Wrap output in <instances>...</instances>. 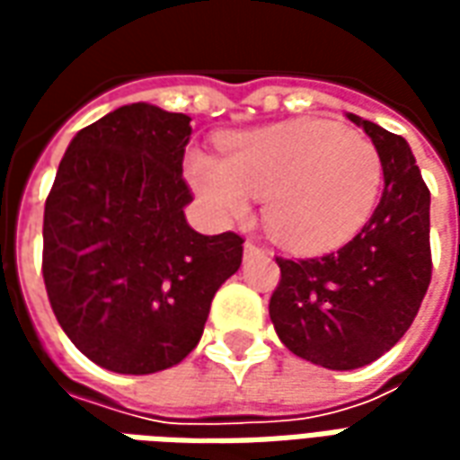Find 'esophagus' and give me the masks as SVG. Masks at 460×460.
<instances>
[{"instance_id":"1","label":"esophagus","mask_w":460,"mask_h":460,"mask_svg":"<svg viewBox=\"0 0 460 460\" xmlns=\"http://www.w3.org/2000/svg\"><path fill=\"white\" fill-rule=\"evenodd\" d=\"M256 251H259V246H256V241H253V239H249L246 243H243V253H246V256L256 253Z\"/></svg>"}]
</instances>
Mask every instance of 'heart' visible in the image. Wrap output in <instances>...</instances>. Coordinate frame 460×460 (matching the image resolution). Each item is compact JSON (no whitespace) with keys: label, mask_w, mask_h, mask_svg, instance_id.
<instances>
[{"label":"heart","mask_w":460,"mask_h":460,"mask_svg":"<svg viewBox=\"0 0 460 460\" xmlns=\"http://www.w3.org/2000/svg\"><path fill=\"white\" fill-rule=\"evenodd\" d=\"M191 187L221 219L263 201V221L280 246L328 251L365 226L382 191V157L365 135L320 118L279 122L221 142V160L191 155Z\"/></svg>","instance_id":"b5f03b06"}]
</instances>
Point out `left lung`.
<instances>
[{"label":"left lung","instance_id":"8db88e82","mask_svg":"<svg viewBox=\"0 0 460 460\" xmlns=\"http://www.w3.org/2000/svg\"><path fill=\"white\" fill-rule=\"evenodd\" d=\"M372 137L385 191L362 231L315 259H276L273 328L293 355L328 369H357L404 338L431 283V194L402 135L349 115Z\"/></svg>","mask_w":460,"mask_h":460}]
</instances>
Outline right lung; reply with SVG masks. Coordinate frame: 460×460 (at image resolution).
<instances>
[{"label":"right lung","instance_id":"obj_1","mask_svg":"<svg viewBox=\"0 0 460 460\" xmlns=\"http://www.w3.org/2000/svg\"><path fill=\"white\" fill-rule=\"evenodd\" d=\"M190 120L122 105L75 135L46 197L49 303L71 342L118 375L180 365L241 266L239 234L204 236L184 219Z\"/></svg>","mask_w":460,"mask_h":460}]
</instances>
